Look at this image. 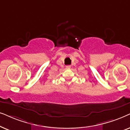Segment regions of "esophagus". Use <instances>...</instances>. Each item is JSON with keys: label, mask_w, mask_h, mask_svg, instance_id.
I'll list each match as a JSON object with an SVG mask.
<instances>
[{"label": "esophagus", "mask_w": 130, "mask_h": 130, "mask_svg": "<svg viewBox=\"0 0 130 130\" xmlns=\"http://www.w3.org/2000/svg\"><path fill=\"white\" fill-rule=\"evenodd\" d=\"M66 67H67V68H70L71 66H70V65H67Z\"/></svg>", "instance_id": "34e87169"}]
</instances>
